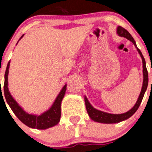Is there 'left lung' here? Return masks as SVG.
Masks as SVG:
<instances>
[{
	"label": "left lung",
	"mask_w": 152,
	"mask_h": 152,
	"mask_svg": "<svg viewBox=\"0 0 152 152\" xmlns=\"http://www.w3.org/2000/svg\"><path fill=\"white\" fill-rule=\"evenodd\" d=\"M117 33L119 36L124 37V38H126V39H127L128 40L130 41V42H132V43H133L134 45L136 46L139 54H140V57L141 58H142V61L143 68L142 87V89H141L140 95H139L137 102L135 104V105L132 107L130 110H128L127 112L124 113H120V114H113V113H107V112H104L102 111V110H97V109H95V107L90 104V102H88V98H86V96L85 95V103H86V110H87V112H88V116H89V117L91 120L95 121V122L102 123V124H117V123L124 121V120H127V119H129L130 117H132L134 113H136V110H138V108H139V105H140L141 102L142 101L143 97H144L145 92L146 89H147L148 84V74L147 68H146L145 61V58L144 57H143L142 52H141V50L137 48V45H136V42H135V40H134V39L132 38V35L129 34V32H128L126 29L124 28L123 27L120 26L117 28Z\"/></svg>",
	"instance_id": "1"
}]
</instances>
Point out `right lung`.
<instances>
[{"label": "right lung", "instance_id": "1", "mask_svg": "<svg viewBox=\"0 0 152 152\" xmlns=\"http://www.w3.org/2000/svg\"><path fill=\"white\" fill-rule=\"evenodd\" d=\"M23 35H22L21 38L19 39V41L23 38ZM19 41L17 42V43L19 42ZM10 64V61L8 62L6 72H5L4 92L5 99H6L8 105L11 108V110H13L15 115L18 117V119L22 123H23L27 126L32 128V129H46L58 124V123L60 122V120H61V102H62L63 98H64L65 93H66V84L63 87L62 89L61 90L60 93L56 98L53 104L51 105V107L48 110L42 113L40 115H35V114L28 113L23 110V107L16 102V101L13 98V96H12L9 91V88H8V73H9ZM1 98H3L2 91H1ZM3 100H4V98H3Z\"/></svg>", "mask_w": 152, "mask_h": 152}]
</instances>
